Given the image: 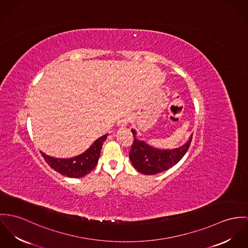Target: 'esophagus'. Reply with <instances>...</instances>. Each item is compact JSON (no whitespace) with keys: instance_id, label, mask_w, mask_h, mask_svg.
Wrapping results in <instances>:
<instances>
[{"instance_id":"obj_1","label":"esophagus","mask_w":248,"mask_h":248,"mask_svg":"<svg viewBox=\"0 0 248 248\" xmlns=\"http://www.w3.org/2000/svg\"><path fill=\"white\" fill-rule=\"evenodd\" d=\"M128 122H129V116L126 115V114H124V115H122L121 118L119 119L118 124H119V126L124 127V126H126V124H128Z\"/></svg>"}]
</instances>
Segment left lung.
<instances>
[{
	"mask_svg": "<svg viewBox=\"0 0 248 248\" xmlns=\"http://www.w3.org/2000/svg\"><path fill=\"white\" fill-rule=\"evenodd\" d=\"M131 132L134 140L129 151V159L138 171L144 175H155L177 165L186 155L192 140L191 135L184 145L165 150L150 146L145 141L138 140L134 129Z\"/></svg>",
	"mask_w": 248,
	"mask_h": 248,
	"instance_id": "left-lung-1",
	"label": "left lung"
}]
</instances>
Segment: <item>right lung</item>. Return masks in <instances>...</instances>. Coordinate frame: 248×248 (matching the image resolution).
Wrapping results in <instances>:
<instances>
[{
    "label": "right lung",
    "instance_id": "add662e5",
    "mask_svg": "<svg viewBox=\"0 0 248 248\" xmlns=\"http://www.w3.org/2000/svg\"><path fill=\"white\" fill-rule=\"evenodd\" d=\"M108 135H104L97 139L87 150L70 159L53 158L42 151L41 154L47 165L60 174L69 178H82L91 172L98 164L101 149Z\"/></svg>",
    "mask_w": 248,
    "mask_h": 248
}]
</instances>
